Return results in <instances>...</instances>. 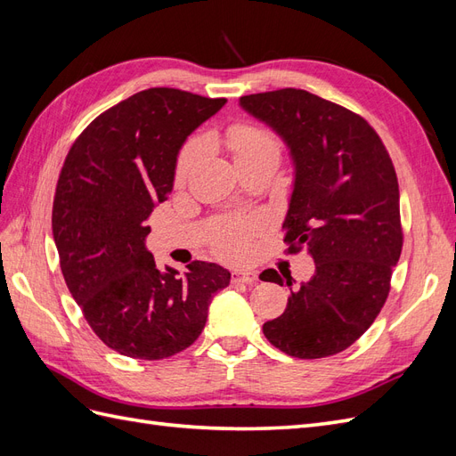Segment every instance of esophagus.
<instances>
[{"label": "esophagus", "mask_w": 456, "mask_h": 456, "mask_svg": "<svg viewBox=\"0 0 456 456\" xmlns=\"http://www.w3.org/2000/svg\"><path fill=\"white\" fill-rule=\"evenodd\" d=\"M256 280H258L256 273L251 272V270H233V272H232V281H233V283H247V285H251V283H255Z\"/></svg>", "instance_id": "34e87169"}]
</instances>
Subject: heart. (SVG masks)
<instances>
[{"label": "heart", "mask_w": 456, "mask_h": 456, "mask_svg": "<svg viewBox=\"0 0 456 456\" xmlns=\"http://www.w3.org/2000/svg\"><path fill=\"white\" fill-rule=\"evenodd\" d=\"M226 141L230 146V151L233 156V161L238 165L245 161H253L260 158H278L281 154L280 139L268 129H262L253 123H236V126L228 129ZM200 154V142H190L183 148L181 156L176 161V178L184 181L190 169L194 167L196 158ZM218 251L232 256L240 253L241 249V228L240 226H224L218 232L216 238Z\"/></svg>", "instance_id": "b5f03b06"}]
</instances>
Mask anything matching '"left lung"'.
Segmentation results:
<instances>
[{
	"instance_id": "obj_1",
	"label": "left lung",
	"mask_w": 456,
	"mask_h": 456,
	"mask_svg": "<svg viewBox=\"0 0 456 456\" xmlns=\"http://www.w3.org/2000/svg\"><path fill=\"white\" fill-rule=\"evenodd\" d=\"M240 106L280 136L295 181L283 220L289 251L315 262L265 337L300 360L335 355L375 322L402 255L399 186L380 136L350 110L302 89L247 94ZM262 281L293 285L275 270Z\"/></svg>"
}]
</instances>
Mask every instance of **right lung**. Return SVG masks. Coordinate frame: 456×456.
Returning a JSON list of instances; mask_svg holds the SVG:
<instances>
[{
  "label": "right lung",
  "instance_id": "1",
  "mask_svg": "<svg viewBox=\"0 0 456 456\" xmlns=\"http://www.w3.org/2000/svg\"><path fill=\"white\" fill-rule=\"evenodd\" d=\"M226 99L151 87L106 110L64 159L53 201L61 270L87 323L108 348L163 360L196 342L230 272L194 260L184 275L159 270L146 220L167 200L188 136Z\"/></svg>",
  "mask_w": 456,
  "mask_h": 456
}]
</instances>
